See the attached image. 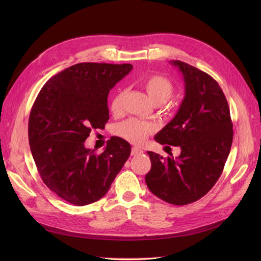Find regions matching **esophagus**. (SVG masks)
I'll list each match as a JSON object with an SVG mask.
<instances>
[{
  "label": "esophagus",
  "mask_w": 261,
  "mask_h": 261,
  "mask_svg": "<svg viewBox=\"0 0 261 261\" xmlns=\"http://www.w3.org/2000/svg\"><path fill=\"white\" fill-rule=\"evenodd\" d=\"M144 151L141 149H139L138 147H133L132 148V155H137V154H140L143 153Z\"/></svg>",
  "instance_id": "esophagus-1"
}]
</instances>
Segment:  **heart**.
Wrapping results in <instances>:
<instances>
[{"label":"heart","mask_w":261,"mask_h":261,"mask_svg":"<svg viewBox=\"0 0 261 261\" xmlns=\"http://www.w3.org/2000/svg\"><path fill=\"white\" fill-rule=\"evenodd\" d=\"M143 85L150 100L158 106L165 103L174 94V86L170 80L162 75H150L145 78ZM124 98L125 90H118L111 102V111L113 113L122 111ZM151 132V125L136 118H130L116 127L117 135L132 144H141Z\"/></svg>","instance_id":"b5f03b06"}]
</instances>
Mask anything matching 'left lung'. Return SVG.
Segmentation results:
<instances>
[{"label": "left lung", "mask_w": 261, "mask_h": 261, "mask_svg": "<svg viewBox=\"0 0 261 261\" xmlns=\"http://www.w3.org/2000/svg\"><path fill=\"white\" fill-rule=\"evenodd\" d=\"M185 97L174 118L156 134L161 145L177 146V158L148 151L151 169L146 174L150 192L175 206L195 202L222 174L233 141L230 108L219 84L202 70L180 61Z\"/></svg>", "instance_id": "1"}]
</instances>
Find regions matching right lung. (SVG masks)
Segmentation results:
<instances>
[{
  "label": "right lung",
  "mask_w": 261,
  "mask_h": 261,
  "mask_svg": "<svg viewBox=\"0 0 261 261\" xmlns=\"http://www.w3.org/2000/svg\"><path fill=\"white\" fill-rule=\"evenodd\" d=\"M130 64L78 63L44 84L31 108L28 138L43 183L60 198L85 206L102 198L130 154V145L111 137L102 153L87 149L92 129L109 121L108 94Z\"/></svg>",
  "instance_id": "right-lung-1"
}]
</instances>
